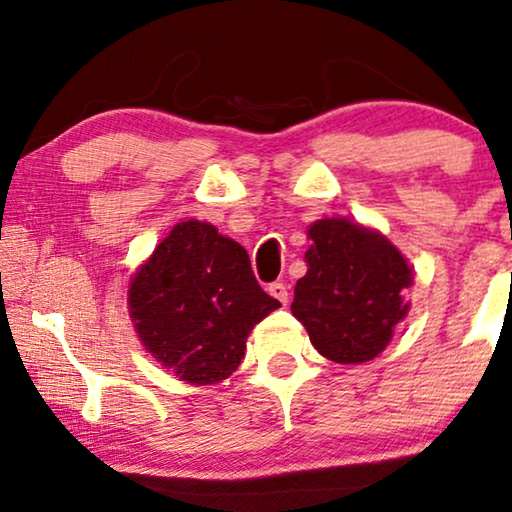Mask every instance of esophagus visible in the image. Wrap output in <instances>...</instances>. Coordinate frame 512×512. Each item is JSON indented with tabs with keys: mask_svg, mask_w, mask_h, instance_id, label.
<instances>
[{
	"mask_svg": "<svg viewBox=\"0 0 512 512\" xmlns=\"http://www.w3.org/2000/svg\"><path fill=\"white\" fill-rule=\"evenodd\" d=\"M268 294L272 298H277L282 305H287V301H289V287L284 282H272L268 287Z\"/></svg>",
	"mask_w": 512,
	"mask_h": 512,
	"instance_id": "1",
	"label": "esophagus"
}]
</instances>
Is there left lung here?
Masks as SVG:
<instances>
[{
	"label": "left lung",
	"instance_id": "obj_1",
	"mask_svg": "<svg viewBox=\"0 0 512 512\" xmlns=\"http://www.w3.org/2000/svg\"><path fill=\"white\" fill-rule=\"evenodd\" d=\"M308 235V272L296 282L291 313L324 357L367 362L407 315L411 268L386 237L345 218L317 221Z\"/></svg>",
	"mask_w": 512,
	"mask_h": 512
}]
</instances>
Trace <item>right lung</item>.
<instances>
[{
    "label": "right lung",
    "mask_w": 512,
    "mask_h": 512,
    "mask_svg": "<svg viewBox=\"0 0 512 512\" xmlns=\"http://www.w3.org/2000/svg\"><path fill=\"white\" fill-rule=\"evenodd\" d=\"M145 348L183 381L209 386L240 367L254 324L280 308L249 254L209 223L185 221L157 244L129 289Z\"/></svg>",
    "instance_id": "add662e5"
}]
</instances>
